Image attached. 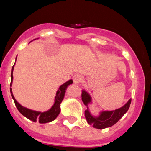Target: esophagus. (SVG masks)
Returning <instances> with one entry per match:
<instances>
[{
    "mask_svg": "<svg viewBox=\"0 0 151 151\" xmlns=\"http://www.w3.org/2000/svg\"><path fill=\"white\" fill-rule=\"evenodd\" d=\"M72 80L75 84H78V83H80V82L82 81V80H83V77H82L81 74H76L73 76Z\"/></svg>",
    "mask_w": 151,
    "mask_h": 151,
    "instance_id": "1",
    "label": "esophagus"
}]
</instances>
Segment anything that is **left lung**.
I'll use <instances>...</instances> for the list:
<instances>
[{
	"instance_id": "8db88e82",
	"label": "left lung",
	"mask_w": 151,
	"mask_h": 151,
	"mask_svg": "<svg viewBox=\"0 0 151 151\" xmlns=\"http://www.w3.org/2000/svg\"><path fill=\"white\" fill-rule=\"evenodd\" d=\"M82 100L87 106V109L85 111V116L88 124L98 129L111 127L115 124L127 112L132 101V99H130L121 108L112 111H101L98 116H95L91 113L88 108V104H92V98L85 90L82 91Z\"/></svg>"
}]
</instances>
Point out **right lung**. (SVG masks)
<instances>
[{
  "instance_id": "right-lung-1",
  "label": "right lung",
  "mask_w": 151,
  "mask_h": 151,
  "mask_svg": "<svg viewBox=\"0 0 151 151\" xmlns=\"http://www.w3.org/2000/svg\"><path fill=\"white\" fill-rule=\"evenodd\" d=\"M17 59V58H16ZM15 63L14 64L13 67L12 68V73H11V84L10 86H12V82H13V71H14V66ZM73 81L72 80H70L65 83L64 84L60 85V88L57 91L56 93V96L55 97L54 104L52 105L51 108L49 110L45 111V112H39V111L32 110V109H28V108L25 107V106H22L19 102H17L16 99H15L13 93H12V88H10V92L11 95H12V99H14L15 105H16L17 108L19 110V112L22 114L23 116L27 118L30 121H33V122H36L39 121L40 123H46L51 122V121H54L58 115L60 114V103L63 101V98H64L65 93H66V91L67 89V87L69 85L72 84Z\"/></svg>"
}]
</instances>
